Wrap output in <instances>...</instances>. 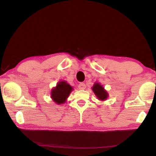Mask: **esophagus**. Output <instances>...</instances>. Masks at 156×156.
I'll return each mask as SVG.
<instances>
[{"label":"esophagus","mask_w":156,"mask_h":156,"mask_svg":"<svg viewBox=\"0 0 156 156\" xmlns=\"http://www.w3.org/2000/svg\"><path fill=\"white\" fill-rule=\"evenodd\" d=\"M78 88H79V90H84V89H85V88H86L85 84L83 83H80V84H79V87H78Z\"/></svg>","instance_id":"1"}]
</instances>
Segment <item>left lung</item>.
<instances>
[{
  "mask_svg": "<svg viewBox=\"0 0 156 156\" xmlns=\"http://www.w3.org/2000/svg\"><path fill=\"white\" fill-rule=\"evenodd\" d=\"M92 91L100 101H105L108 97V94L100 83H95L92 88Z\"/></svg>",
  "mask_w": 156,
  "mask_h": 156,
  "instance_id": "1",
  "label": "left lung"
}]
</instances>
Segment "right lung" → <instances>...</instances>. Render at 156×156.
I'll use <instances>...</instances> for the list:
<instances>
[{"instance_id": "right-lung-1", "label": "right lung", "mask_w": 156, "mask_h": 156, "mask_svg": "<svg viewBox=\"0 0 156 156\" xmlns=\"http://www.w3.org/2000/svg\"><path fill=\"white\" fill-rule=\"evenodd\" d=\"M73 90V87L66 81H60L56 84V87L51 89V98L56 104H63L66 101Z\"/></svg>"}]
</instances>
